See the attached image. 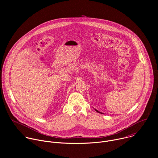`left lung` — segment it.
Here are the masks:
<instances>
[{
    "mask_svg": "<svg viewBox=\"0 0 158 158\" xmlns=\"http://www.w3.org/2000/svg\"><path fill=\"white\" fill-rule=\"evenodd\" d=\"M96 111H97V112H99V113H101V114H102V112H99V111H98V110H96Z\"/></svg>",
    "mask_w": 158,
    "mask_h": 158,
    "instance_id": "obj_1",
    "label": "left lung"
}]
</instances>
